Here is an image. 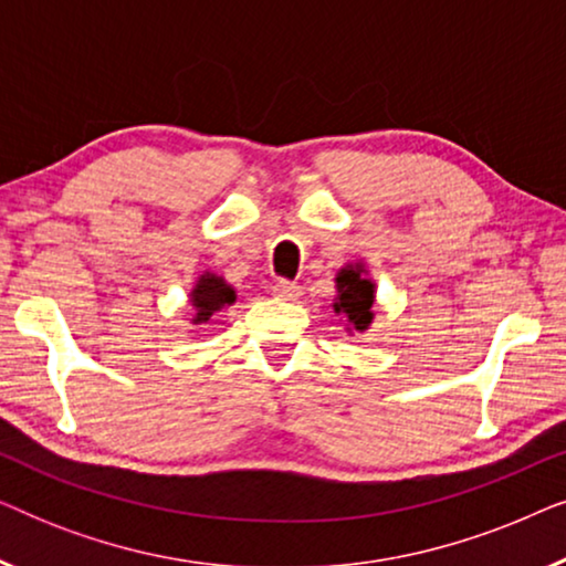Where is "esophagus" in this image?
Returning a JSON list of instances; mask_svg holds the SVG:
<instances>
[{"instance_id":"34e87169","label":"esophagus","mask_w":566,"mask_h":566,"mask_svg":"<svg viewBox=\"0 0 566 566\" xmlns=\"http://www.w3.org/2000/svg\"><path fill=\"white\" fill-rule=\"evenodd\" d=\"M273 296L281 298V301H296V298H301V285L281 281V283L273 285Z\"/></svg>"}]
</instances>
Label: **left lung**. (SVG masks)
<instances>
[{
    "label": "left lung",
    "instance_id": "8db88e82",
    "mask_svg": "<svg viewBox=\"0 0 566 566\" xmlns=\"http://www.w3.org/2000/svg\"><path fill=\"white\" fill-rule=\"evenodd\" d=\"M335 314L339 322H345L347 332H366L374 322V304H376V283L368 277V270L363 262L345 265L335 277Z\"/></svg>",
    "mask_w": 566,
    "mask_h": 566
}]
</instances>
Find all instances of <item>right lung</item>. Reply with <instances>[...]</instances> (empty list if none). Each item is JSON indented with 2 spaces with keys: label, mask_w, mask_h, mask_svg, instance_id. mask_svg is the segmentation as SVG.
<instances>
[{
  "label": "right lung",
  "mask_w": 566,
  "mask_h": 566,
  "mask_svg": "<svg viewBox=\"0 0 566 566\" xmlns=\"http://www.w3.org/2000/svg\"><path fill=\"white\" fill-rule=\"evenodd\" d=\"M234 301H237L234 285L223 281V275H216L211 270H206L190 291V304L196 308V314H192V324L208 322L216 312H221L223 306H231Z\"/></svg>",
  "instance_id": "obj_1"
}]
</instances>
